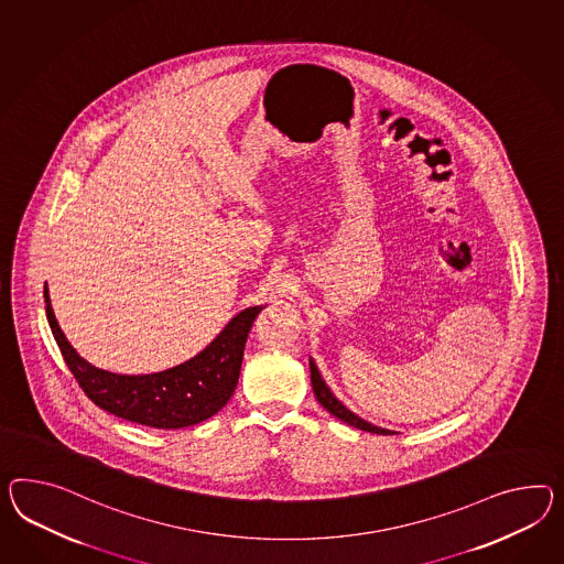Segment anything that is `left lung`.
<instances>
[{
    "label": "left lung",
    "mask_w": 564,
    "mask_h": 564,
    "mask_svg": "<svg viewBox=\"0 0 564 564\" xmlns=\"http://www.w3.org/2000/svg\"><path fill=\"white\" fill-rule=\"evenodd\" d=\"M308 364H311V384H313V390H315V397H317L318 403L323 404V406L332 413L333 417L341 419L347 425H354V427L364 430V432H372V434L380 435L394 434V432H390V430L372 425V423H368L366 419L358 417L356 413H351L346 404L341 403V401L333 394L332 389L325 384V380H323V376L318 372L317 364L313 361V358L308 360Z\"/></svg>",
    "instance_id": "left-lung-1"
}]
</instances>
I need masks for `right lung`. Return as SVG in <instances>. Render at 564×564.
<instances>
[{
  "label": "right lung",
  "instance_id": "obj_1",
  "mask_svg": "<svg viewBox=\"0 0 564 564\" xmlns=\"http://www.w3.org/2000/svg\"><path fill=\"white\" fill-rule=\"evenodd\" d=\"M46 318L58 349L87 397L104 411L155 430H182L213 417L231 399L247 335L263 306H249L184 364L153 375H116L91 366L61 332L44 289Z\"/></svg>",
  "mask_w": 564,
  "mask_h": 564
}]
</instances>
